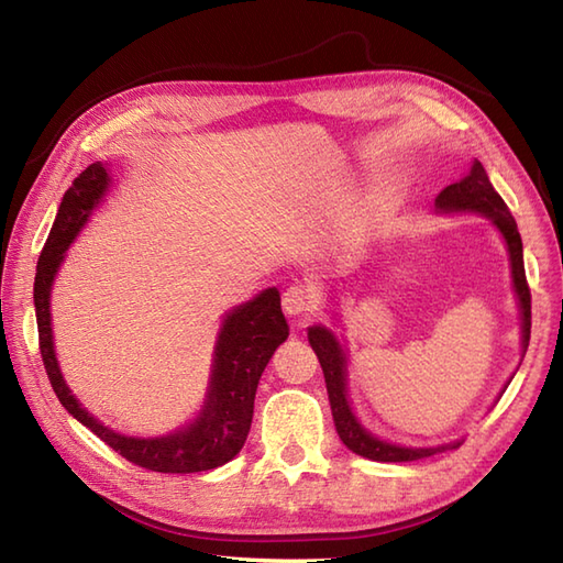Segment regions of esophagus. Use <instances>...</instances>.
Masks as SVG:
<instances>
[{
	"label": "esophagus",
	"mask_w": 563,
	"mask_h": 563,
	"mask_svg": "<svg viewBox=\"0 0 563 563\" xmlns=\"http://www.w3.org/2000/svg\"><path fill=\"white\" fill-rule=\"evenodd\" d=\"M319 309V297L307 285H290L283 292V312L288 317H312Z\"/></svg>",
	"instance_id": "34e87169"
}]
</instances>
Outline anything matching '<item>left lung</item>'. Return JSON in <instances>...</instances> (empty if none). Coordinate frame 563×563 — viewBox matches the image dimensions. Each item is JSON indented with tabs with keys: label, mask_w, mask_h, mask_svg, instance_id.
<instances>
[{
	"label": "left lung",
	"mask_w": 563,
	"mask_h": 563,
	"mask_svg": "<svg viewBox=\"0 0 563 563\" xmlns=\"http://www.w3.org/2000/svg\"><path fill=\"white\" fill-rule=\"evenodd\" d=\"M440 210H474L486 214L492 220L500 234H504L508 251H510V266H512V283H516V292L520 300V312H522V345L528 351L530 345V329H532V295L528 278H525V263H522V239L518 232L516 218H512L508 206L496 194V188L488 181L482 162H474L472 172L466 174L460 184H452L445 190H440L435 200ZM309 343L319 357L321 369H324L327 379V391L331 401V413L333 423H336L339 435L343 445L353 450L361 457L375 460V462H413L430 457V454L448 450L445 448H397L389 445L385 440H377L361 428L355 421V416L345 399V355L341 351L339 341L333 339V333L324 327H312L309 329ZM450 448H460V442H454Z\"/></svg>",
	"instance_id": "1"
}]
</instances>
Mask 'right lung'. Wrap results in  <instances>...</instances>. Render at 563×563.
<instances>
[{"label":"right lung","instance_id":"add662e5","mask_svg":"<svg viewBox=\"0 0 563 563\" xmlns=\"http://www.w3.org/2000/svg\"><path fill=\"white\" fill-rule=\"evenodd\" d=\"M106 186H109V174H106L101 162L87 166L71 181L63 202H59L53 230L47 234L38 268H35L33 302L47 379H51L59 404L128 462L162 474H194L214 470V466L230 462L244 448L251 418H254V399L261 373L266 369L275 349L288 339V321L283 317L280 295L275 288L263 290L254 300L236 307L224 319L218 351H214L212 385L206 409L194 423L174 435L154 440L113 433L111 428L101 426L97 418L84 411L79 401L69 394L55 361L51 331V285L57 266L71 239L77 236L89 212L101 200Z\"/></svg>","mask_w":563,"mask_h":563}]
</instances>
